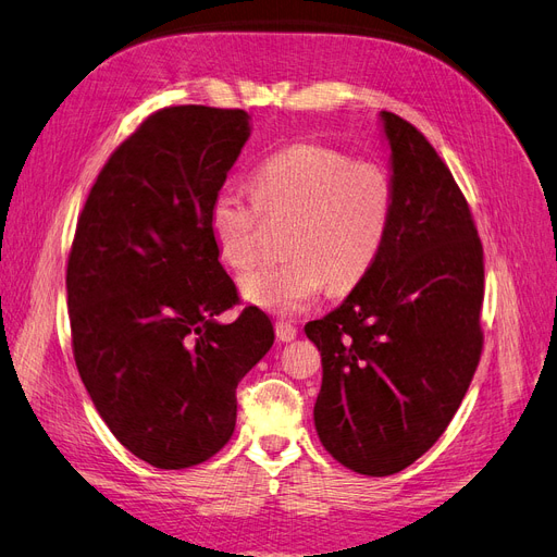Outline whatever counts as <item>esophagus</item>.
I'll return each instance as SVG.
<instances>
[{
  "label": "esophagus",
  "mask_w": 557,
  "mask_h": 557,
  "mask_svg": "<svg viewBox=\"0 0 557 557\" xmlns=\"http://www.w3.org/2000/svg\"><path fill=\"white\" fill-rule=\"evenodd\" d=\"M274 330H276L278 342H293L295 336H297V327L293 323H283V320H278V323L274 325Z\"/></svg>",
  "instance_id": "esophagus-1"
}]
</instances>
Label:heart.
<instances>
[{
  "instance_id": "1",
  "label": "heart",
  "mask_w": 557,
  "mask_h": 557,
  "mask_svg": "<svg viewBox=\"0 0 557 557\" xmlns=\"http://www.w3.org/2000/svg\"><path fill=\"white\" fill-rule=\"evenodd\" d=\"M252 196L218 190L209 230L218 256L246 269L260 256L267 223L283 225L288 258L262 262L239 278L252 307L295 315L330 290H350L379 260L393 221L391 172L323 144H295L267 158L250 178Z\"/></svg>"
}]
</instances>
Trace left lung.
<instances>
[{
  "instance_id": "obj_1",
  "label": "left lung",
  "mask_w": 557,
  "mask_h": 557,
  "mask_svg": "<svg viewBox=\"0 0 557 557\" xmlns=\"http://www.w3.org/2000/svg\"><path fill=\"white\" fill-rule=\"evenodd\" d=\"M395 207L383 250L339 309L305 332L320 350L315 432L336 462L391 476L440 440L481 360L483 246L432 144L381 111Z\"/></svg>"
}]
</instances>
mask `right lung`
<instances>
[{
    "instance_id": "add662e5",
    "label": "right lung",
    "mask_w": 557,
    "mask_h": 557,
    "mask_svg": "<svg viewBox=\"0 0 557 557\" xmlns=\"http://www.w3.org/2000/svg\"><path fill=\"white\" fill-rule=\"evenodd\" d=\"M250 137L242 109L164 107L117 146L83 207L66 262L72 348L113 436L158 469L221 450L237 385L274 344L218 262L209 205Z\"/></svg>"
}]
</instances>
